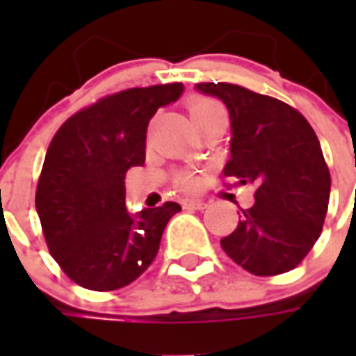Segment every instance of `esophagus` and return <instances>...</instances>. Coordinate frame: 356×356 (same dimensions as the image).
I'll list each match as a JSON object with an SVG mask.
<instances>
[{"label":"esophagus","mask_w":356,"mask_h":356,"mask_svg":"<svg viewBox=\"0 0 356 356\" xmlns=\"http://www.w3.org/2000/svg\"><path fill=\"white\" fill-rule=\"evenodd\" d=\"M207 207H209V203L203 200H194L188 201V203H184V209H195V211H203Z\"/></svg>","instance_id":"esophagus-1"}]
</instances>
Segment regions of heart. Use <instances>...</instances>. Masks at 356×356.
I'll return each instance as SVG.
<instances>
[{"instance_id":"obj_1","label":"heart","mask_w":356,"mask_h":356,"mask_svg":"<svg viewBox=\"0 0 356 356\" xmlns=\"http://www.w3.org/2000/svg\"><path fill=\"white\" fill-rule=\"evenodd\" d=\"M188 108L192 118H200V116H205V114L222 111V107H220L218 103L211 102V99H203V97H195V99H192V102L188 103ZM175 184H177L179 188L188 190V192L200 188V181H197V177H195L194 173L188 172L179 173L177 177H175Z\"/></svg>"}]
</instances>
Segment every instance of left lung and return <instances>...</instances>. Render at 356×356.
<instances>
[{"label":"left lung","mask_w":356,"mask_h":356,"mask_svg":"<svg viewBox=\"0 0 356 356\" xmlns=\"http://www.w3.org/2000/svg\"><path fill=\"white\" fill-rule=\"evenodd\" d=\"M220 97L231 114V161L225 177L254 184V205L240 209L242 220L223 251L259 277L293 270L320 238L325 222L331 173L320 140L298 108L275 97L231 83H197Z\"/></svg>","instance_id":"1"}]
</instances>
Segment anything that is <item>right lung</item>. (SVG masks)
Returning <instances> with one entry per match:
<instances>
[{
    "instance_id": "obj_1",
    "label": "right lung",
    "mask_w": 356,
    "mask_h": 356,
    "mask_svg": "<svg viewBox=\"0 0 356 356\" xmlns=\"http://www.w3.org/2000/svg\"><path fill=\"white\" fill-rule=\"evenodd\" d=\"M181 92L183 83L116 92L70 116L53 136L35 205L49 253L75 284L118 290L155 260L181 205L166 201L131 216L125 173L144 164L147 123L156 108Z\"/></svg>"
}]
</instances>
